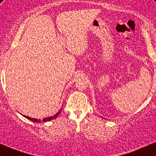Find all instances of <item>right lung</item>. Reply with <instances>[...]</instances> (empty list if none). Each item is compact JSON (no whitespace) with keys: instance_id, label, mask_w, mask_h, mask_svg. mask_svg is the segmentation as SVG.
I'll return each mask as SVG.
<instances>
[{"instance_id":"1","label":"right lung","mask_w":156,"mask_h":156,"mask_svg":"<svg viewBox=\"0 0 156 156\" xmlns=\"http://www.w3.org/2000/svg\"><path fill=\"white\" fill-rule=\"evenodd\" d=\"M61 110L59 111L58 113H56L55 115H54L53 116H50V117H48V118H45V119H44L43 120H41V119H32V118H30V117H28V116H26V115H23V117H25L26 119L30 120V121H33V122H37V123H41V121H44V122H47V121H51V120L52 119H55L57 118V116L58 115L60 114V112H61Z\"/></svg>"}]
</instances>
